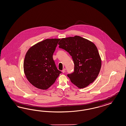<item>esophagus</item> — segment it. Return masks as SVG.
<instances>
[{
  "label": "esophagus",
  "instance_id": "esophagus-1",
  "mask_svg": "<svg viewBox=\"0 0 126 126\" xmlns=\"http://www.w3.org/2000/svg\"><path fill=\"white\" fill-rule=\"evenodd\" d=\"M65 68H64V69H63L62 70V73H65Z\"/></svg>",
  "mask_w": 126,
  "mask_h": 126
}]
</instances>
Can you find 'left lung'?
Returning <instances> with one entry per match:
<instances>
[{
    "label": "left lung",
    "instance_id": "1",
    "mask_svg": "<svg viewBox=\"0 0 126 126\" xmlns=\"http://www.w3.org/2000/svg\"><path fill=\"white\" fill-rule=\"evenodd\" d=\"M59 47L72 57L74 72L67 74L71 81L79 88H83L97 78L101 66V60L95 44L79 36L62 38Z\"/></svg>",
    "mask_w": 126,
    "mask_h": 126
}]
</instances>
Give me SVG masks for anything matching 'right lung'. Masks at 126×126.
<instances>
[{
  "instance_id": "right-lung-1",
  "label": "right lung",
  "mask_w": 126,
  "mask_h": 126,
  "mask_svg": "<svg viewBox=\"0 0 126 126\" xmlns=\"http://www.w3.org/2000/svg\"><path fill=\"white\" fill-rule=\"evenodd\" d=\"M60 39H46L31 47L24 61V71L27 80L37 88L47 90L61 73L52 55Z\"/></svg>"
}]
</instances>
